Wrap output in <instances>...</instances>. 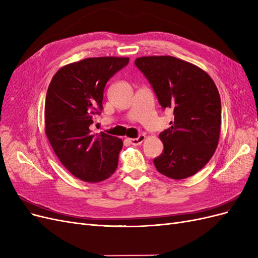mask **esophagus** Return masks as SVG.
I'll list each match as a JSON object with an SVG mask.
<instances>
[{
    "instance_id": "esophagus-1",
    "label": "esophagus",
    "mask_w": 258,
    "mask_h": 258,
    "mask_svg": "<svg viewBox=\"0 0 258 258\" xmlns=\"http://www.w3.org/2000/svg\"><path fill=\"white\" fill-rule=\"evenodd\" d=\"M145 140V136L144 135H140L138 138H136V139H130V143L132 144V145H136V146H138V145H140V144H142V142L144 141Z\"/></svg>"
}]
</instances>
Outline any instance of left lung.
Here are the masks:
<instances>
[{
	"label": "left lung",
	"mask_w": 258,
	"mask_h": 258,
	"mask_svg": "<svg viewBox=\"0 0 258 258\" xmlns=\"http://www.w3.org/2000/svg\"><path fill=\"white\" fill-rule=\"evenodd\" d=\"M135 63L163 110H173L171 127L159 135L163 151L154 159L156 169L173 179L196 174L220 139L222 105L213 80L200 68L171 56L141 57Z\"/></svg>",
	"instance_id": "1"
}]
</instances>
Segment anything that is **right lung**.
<instances>
[{"label":"right lung","instance_id":"1","mask_svg":"<svg viewBox=\"0 0 258 258\" xmlns=\"http://www.w3.org/2000/svg\"><path fill=\"white\" fill-rule=\"evenodd\" d=\"M129 58H87L64 66L53 75L45 101V132L54 154L70 172L85 182L110 177L118 166L120 139L92 135L93 116L102 111L111 77Z\"/></svg>","mask_w":258,"mask_h":258}]
</instances>
